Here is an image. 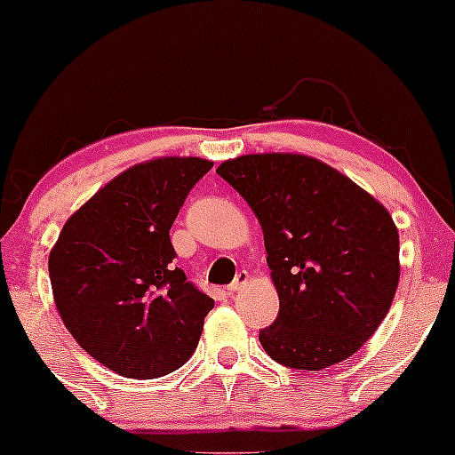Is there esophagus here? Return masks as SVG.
I'll list each match as a JSON object with an SVG mask.
<instances>
[{
    "instance_id": "obj_1",
    "label": "esophagus",
    "mask_w": 455,
    "mask_h": 455,
    "mask_svg": "<svg viewBox=\"0 0 455 455\" xmlns=\"http://www.w3.org/2000/svg\"><path fill=\"white\" fill-rule=\"evenodd\" d=\"M248 282H250V275H248V271H239L237 274V278H235L231 284H228V293H239V291H243L245 286H248Z\"/></svg>"
}]
</instances>
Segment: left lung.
<instances>
[{
	"mask_svg": "<svg viewBox=\"0 0 455 455\" xmlns=\"http://www.w3.org/2000/svg\"><path fill=\"white\" fill-rule=\"evenodd\" d=\"M257 213L280 310L259 340L271 359L316 372L363 347L387 316L400 280V237L370 192L304 154L222 162Z\"/></svg>",
	"mask_w": 455,
	"mask_h": 455,
	"instance_id": "1",
	"label": "left lung"
}]
</instances>
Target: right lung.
<instances>
[{"label": "right lung", "mask_w": 455, "mask_h": 455, "mask_svg": "<svg viewBox=\"0 0 455 455\" xmlns=\"http://www.w3.org/2000/svg\"><path fill=\"white\" fill-rule=\"evenodd\" d=\"M212 160L130 166L68 218L49 254L53 299L83 351L126 379H156L195 353L213 299L175 267L169 231Z\"/></svg>", "instance_id": "right-lung-1"}]
</instances>
